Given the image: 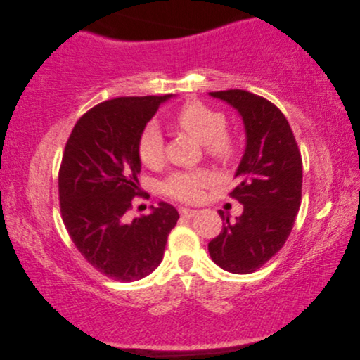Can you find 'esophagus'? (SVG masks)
Instances as JSON below:
<instances>
[{
  "instance_id": "34e87169",
  "label": "esophagus",
  "mask_w": 360,
  "mask_h": 360,
  "mask_svg": "<svg viewBox=\"0 0 360 360\" xmlns=\"http://www.w3.org/2000/svg\"><path fill=\"white\" fill-rule=\"evenodd\" d=\"M196 214H198V210H194V209H185V207L180 209V215L186 217V219H191V217H194Z\"/></svg>"
}]
</instances>
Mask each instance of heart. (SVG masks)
<instances>
[{
  "label": "heart",
  "instance_id": "heart-1",
  "mask_svg": "<svg viewBox=\"0 0 360 360\" xmlns=\"http://www.w3.org/2000/svg\"><path fill=\"white\" fill-rule=\"evenodd\" d=\"M176 126L204 143L212 158L226 159L233 155V141L225 134L226 120L220 111L212 110L199 102H188L179 110L175 117ZM139 158L146 167L161 166L164 159L162 134L155 124H150L140 135ZM212 175L207 170H188L175 172L166 181V193L179 201L196 202L202 194V188L210 184Z\"/></svg>",
  "mask_w": 360,
  "mask_h": 360
}]
</instances>
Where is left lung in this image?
<instances>
[{
    "mask_svg": "<svg viewBox=\"0 0 360 360\" xmlns=\"http://www.w3.org/2000/svg\"><path fill=\"white\" fill-rule=\"evenodd\" d=\"M209 96L238 111L245 131L231 191L244 210L234 223L219 212L225 223L209 253L228 273L250 274L282 249L292 231L302 202V155L285 116L266 98L243 89Z\"/></svg>",
    "mask_w": 360,
    "mask_h": 360,
    "instance_id": "8db88e82",
    "label": "left lung"
}]
</instances>
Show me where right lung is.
I'll return each instance as SVG.
<instances>
[{"instance_id":"1","label":"right lung","mask_w":360,"mask_h":360,"mask_svg":"<svg viewBox=\"0 0 360 360\" xmlns=\"http://www.w3.org/2000/svg\"><path fill=\"white\" fill-rule=\"evenodd\" d=\"M172 97H117L98 103L76 122L65 146L58 172L65 228L81 255L115 281L151 274L180 217L162 201L148 215L129 220L126 214L140 193V135Z\"/></svg>"}]
</instances>
